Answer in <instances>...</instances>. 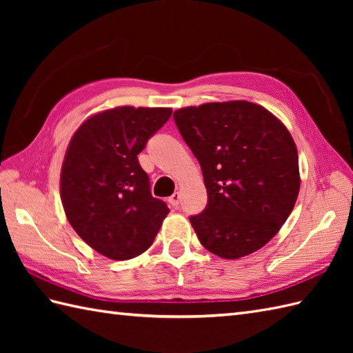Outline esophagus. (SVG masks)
<instances>
[{
	"mask_svg": "<svg viewBox=\"0 0 353 353\" xmlns=\"http://www.w3.org/2000/svg\"><path fill=\"white\" fill-rule=\"evenodd\" d=\"M168 203H170L171 206L177 208V206H179V203H181V194H179V192H174V194H172V196L168 199Z\"/></svg>",
	"mask_w": 353,
	"mask_h": 353,
	"instance_id": "34e87169",
	"label": "esophagus"
}]
</instances>
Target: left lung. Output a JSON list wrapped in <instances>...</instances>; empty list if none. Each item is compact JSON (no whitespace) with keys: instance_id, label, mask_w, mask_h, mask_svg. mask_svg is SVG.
Wrapping results in <instances>:
<instances>
[{"instance_id":"8db88e82","label":"left lung","mask_w":353,"mask_h":353,"mask_svg":"<svg viewBox=\"0 0 353 353\" xmlns=\"http://www.w3.org/2000/svg\"><path fill=\"white\" fill-rule=\"evenodd\" d=\"M172 117L208 191L205 211L190 216L200 243L224 259L259 250L287 221L301 188L287 127L241 100L179 109Z\"/></svg>"}]
</instances>
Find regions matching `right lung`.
I'll list each match as a JSON object with an SVG mask.
<instances>
[{
    "mask_svg": "<svg viewBox=\"0 0 353 353\" xmlns=\"http://www.w3.org/2000/svg\"><path fill=\"white\" fill-rule=\"evenodd\" d=\"M171 109L123 106L79 127L66 150L61 196L66 219L94 250L125 261L153 244L170 209L154 199L138 154Z\"/></svg>",
    "mask_w": 353,
    "mask_h": 353,
    "instance_id": "add662e5",
    "label": "right lung"
}]
</instances>
